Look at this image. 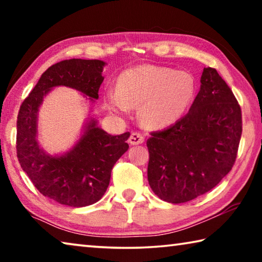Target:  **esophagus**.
Wrapping results in <instances>:
<instances>
[{
    "instance_id": "1",
    "label": "esophagus",
    "mask_w": 262,
    "mask_h": 262,
    "mask_svg": "<svg viewBox=\"0 0 262 262\" xmlns=\"http://www.w3.org/2000/svg\"><path fill=\"white\" fill-rule=\"evenodd\" d=\"M128 142H129V144H132V145H137V144L143 143L144 137H143V135H141L140 133L134 132V133H132V135L129 137V140H128Z\"/></svg>"
}]
</instances>
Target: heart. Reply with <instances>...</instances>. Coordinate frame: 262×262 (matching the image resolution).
I'll list each match as a JSON object with an SVG mask.
<instances>
[{
    "instance_id": "b5f03b06",
    "label": "heart",
    "mask_w": 262,
    "mask_h": 262,
    "mask_svg": "<svg viewBox=\"0 0 262 262\" xmlns=\"http://www.w3.org/2000/svg\"><path fill=\"white\" fill-rule=\"evenodd\" d=\"M195 95L194 77L187 72L144 64L127 69L117 81V90L106 92V106L125 114L139 106V118L149 128L170 126L181 118Z\"/></svg>"
}]
</instances>
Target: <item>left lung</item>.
I'll return each mask as SVG.
<instances>
[{"instance_id": "1", "label": "left lung", "mask_w": 262, "mask_h": 262, "mask_svg": "<svg viewBox=\"0 0 262 262\" xmlns=\"http://www.w3.org/2000/svg\"><path fill=\"white\" fill-rule=\"evenodd\" d=\"M188 113L152 132L148 180L154 193L184 203L209 192L234 164L242 136V111L231 89L214 68H205Z\"/></svg>"}]
</instances>
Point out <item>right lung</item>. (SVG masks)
<instances>
[{
  "mask_svg": "<svg viewBox=\"0 0 262 262\" xmlns=\"http://www.w3.org/2000/svg\"><path fill=\"white\" fill-rule=\"evenodd\" d=\"M106 63L100 60L70 59L53 64L21 104L17 118V157L21 168L43 196L75 208L94 205L108 187L114 164L125 154L129 132L110 135L90 119L69 151L47 154L38 142V112L43 97L55 86L75 89L98 99Z\"/></svg>",
  "mask_w": 262,
  "mask_h": 262,
  "instance_id": "add662e5",
  "label": "right lung"
}]
</instances>
